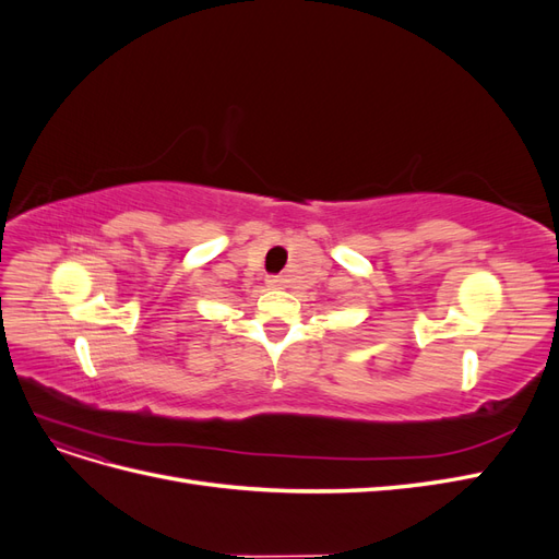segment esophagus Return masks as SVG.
Returning a JSON list of instances; mask_svg holds the SVG:
<instances>
[{"label": "esophagus", "mask_w": 559, "mask_h": 559, "mask_svg": "<svg viewBox=\"0 0 559 559\" xmlns=\"http://www.w3.org/2000/svg\"><path fill=\"white\" fill-rule=\"evenodd\" d=\"M265 282H267L270 289H284V284H286V280L282 275H273V277H267Z\"/></svg>", "instance_id": "1"}]
</instances>
